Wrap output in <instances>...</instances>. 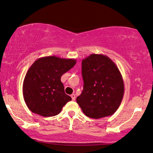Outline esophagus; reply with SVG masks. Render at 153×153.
Segmentation results:
<instances>
[{
	"label": "esophagus",
	"mask_w": 153,
	"mask_h": 153,
	"mask_svg": "<svg viewBox=\"0 0 153 153\" xmlns=\"http://www.w3.org/2000/svg\"><path fill=\"white\" fill-rule=\"evenodd\" d=\"M71 98H72V100H75V98H76V96H75V94H72L71 95Z\"/></svg>",
	"instance_id": "34e87169"
}]
</instances>
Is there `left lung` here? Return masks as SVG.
Listing matches in <instances>:
<instances>
[{"mask_svg": "<svg viewBox=\"0 0 153 153\" xmlns=\"http://www.w3.org/2000/svg\"><path fill=\"white\" fill-rule=\"evenodd\" d=\"M84 85L76 102L85 115L98 119L110 116L123 100V76L113 61L101 54H91L82 60Z\"/></svg>", "mask_w": 153, "mask_h": 153, "instance_id": "obj_1", "label": "left lung"}]
</instances>
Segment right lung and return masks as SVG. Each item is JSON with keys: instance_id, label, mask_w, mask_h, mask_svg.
<instances>
[{"instance_id": "1", "label": "right lung", "mask_w": 153, "mask_h": 153, "mask_svg": "<svg viewBox=\"0 0 153 153\" xmlns=\"http://www.w3.org/2000/svg\"><path fill=\"white\" fill-rule=\"evenodd\" d=\"M74 59L47 56L37 59L26 74L22 85L23 97L28 108L44 117L55 116L72 100L64 91L62 75L74 67Z\"/></svg>"}]
</instances>
